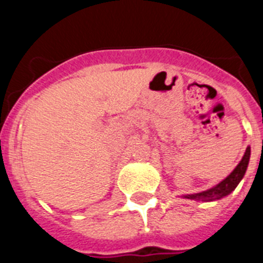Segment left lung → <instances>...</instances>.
<instances>
[{
  "label": "left lung",
  "mask_w": 263,
  "mask_h": 263,
  "mask_svg": "<svg viewBox=\"0 0 263 263\" xmlns=\"http://www.w3.org/2000/svg\"><path fill=\"white\" fill-rule=\"evenodd\" d=\"M249 159H250V147H248L240 163L237 164V167L232 171L231 175L227 176L222 182H220L217 185L211 188V190L199 192V194L185 195L184 197L185 199H191V200H197V201H213L227 196V195H229L232 191H233L234 188L238 185V183L241 182V179L243 178V175H245L246 173V168H248V164H249Z\"/></svg>",
  "instance_id": "1"
}]
</instances>
